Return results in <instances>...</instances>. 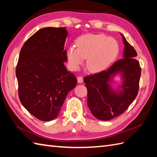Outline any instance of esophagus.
<instances>
[{
	"mask_svg": "<svg viewBox=\"0 0 157 157\" xmlns=\"http://www.w3.org/2000/svg\"><path fill=\"white\" fill-rule=\"evenodd\" d=\"M77 79H78V82L79 83V84H81V83L83 82V78H82V76L78 77V78H77Z\"/></svg>",
	"mask_w": 157,
	"mask_h": 157,
	"instance_id": "34e87169",
	"label": "esophagus"
}]
</instances>
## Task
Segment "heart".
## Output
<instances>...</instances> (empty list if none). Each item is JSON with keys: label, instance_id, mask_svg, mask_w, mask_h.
<instances>
[{"label": "heart", "instance_id": "1", "mask_svg": "<svg viewBox=\"0 0 157 157\" xmlns=\"http://www.w3.org/2000/svg\"><path fill=\"white\" fill-rule=\"evenodd\" d=\"M76 46L77 48L69 47L67 52L70 65L77 69L86 59V67L91 73H98L107 68L119 52L115 40L102 34L82 36L77 40Z\"/></svg>", "mask_w": 157, "mask_h": 157}]
</instances>
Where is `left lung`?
<instances>
[{
    "instance_id": "left-lung-1",
    "label": "left lung",
    "mask_w": 157,
    "mask_h": 157,
    "mask_svg": "<svg viewBox=\"0 0 157 157\" xmlns=\"http://www.w3.org/2000/svg\"><path fill=\"white\" fill-rule=\"evenodd\" d=\"M124 44L123 58L106 71L84 78L88 90V106L98 119L108 121L123 113L138 94L141 68L135 49L121 33ZM121 77V84L113 88L115 76Z\"/></svg>"
}]
</instances>
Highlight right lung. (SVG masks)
Wrapping results in <instances>:
<instances>
[{"mask_svg":"<svg viewBox=\"0 0 157 157\" xmlns=\"http://www.w3.org/2000/svg\"><path fill=\"white\" fill-rule=\"evenodd\" d=\"M65 28H44L26 41L16 67L19 98L29 113L41 121L58 116L77 79L67 71Z\"/></svg>","mask_w":157,"mask_h":157,"instance_id":"obj_1","label":"right lung"}]
</instances>
